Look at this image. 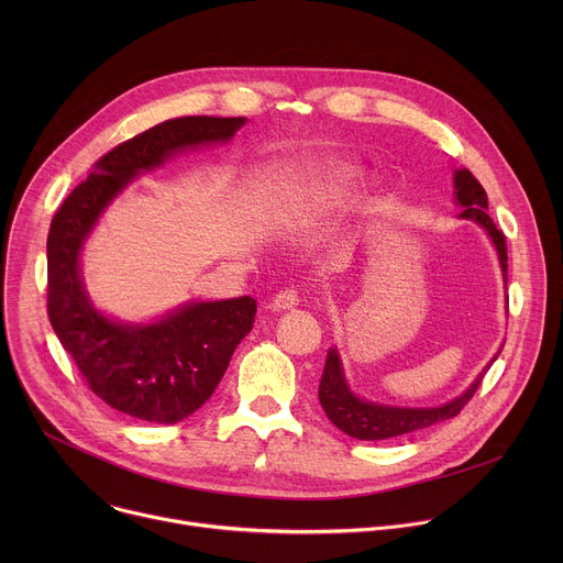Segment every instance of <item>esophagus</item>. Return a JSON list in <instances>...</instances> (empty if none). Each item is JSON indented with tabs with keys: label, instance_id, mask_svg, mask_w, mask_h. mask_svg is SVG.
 <instances>
[{
	"label": "esophagus",
	"instance_id": "obj_1",
	"mask_svg": "<svg viewBox=\"0 0 563 563\" xmlns=\"http://www.w3.org/2000/svg\"><path fill=\"white\" fill-rule=\"evenodd\" d=\"M298 291L296 289H283L274 296L272 300V309L274 311H287V309H294L298 305Z\"/></svg>",
	"mask_w": 563,
	"mask_h": 563
}]
</instances>
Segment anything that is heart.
Instances as JSON below:
<instances>
[{
    "instance_id": "heart-1",
    "label": "heart",
    "mask_w": 563,
    "mask_h": 563,
    "mask_svg": "<svg viewBox=\"0 0 563 563\" xmlns=\"http://www.w3.org/2000/svg\"><path fill=\"white\" fill-rule=\"evenodd\" d=\"M358 185V169L352 165H341V163H330L318 167L300 194L294 198L289 207V222H300V220H311L320 216H330L339 209H343Z\"/></svg>"
}]
</instances>
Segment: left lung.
<instances>
[{
    "mask_svg": "<svg viewBox=\"0 0 563 563\" xmlns=\"http://www.w3.org/2000/svg\"><path fill=\"white\" fill-rule=\"evenodd\" d=\"M454 202L463 209L459 218L472 220L478 227H484L486 233L490 235L493 245L499 256V265L504 272V283H508V250H506V238L488 216V196L486 189L478 185V180L467 172V169H456L454 172ZM499 352L493 356L490 363H495ZM490 367V365H488ZM488 367L481 372L472 385L454 396L452 400L437 408H396V406H383V404H372L367 398L356 396L345 378L343 363L339 356V350L328 352L323 378H320L318 385V400L323 406L328 419L345 434L358 439V441H383L400 434H410L423 428H430L434 423L448 421L456 417L472 394L478 389L481 378L488 372Z\"/></svg>",
    "mask_w": 563,
    "mask_h": 563,
    "instance_id": "8db88e82",
    "label": "left lung"
}]
</instances>
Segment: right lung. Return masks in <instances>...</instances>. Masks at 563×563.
Returning <instances> with one entry per match:
<instances>
[{"label":"right lung","instance_id":"add662e5","mask_svg":"<svg viewBox=\"0 0 563 563\" xmlns=\"http://www.w3.org/2000/svg\"><path fill=\"white\" fill-rule=\"evenodd\" d=\"M245 122L189 115L155 124L102 155L53 216L46 240L51 325L91 391L133 419L167 426L202 408L252 332L256 300H194L153 323H124L93 305L79 272L82 247L133 178L187 148L229 142Z\"/></svg>","mask_w":563,"mask_h":563}]
</instances>
